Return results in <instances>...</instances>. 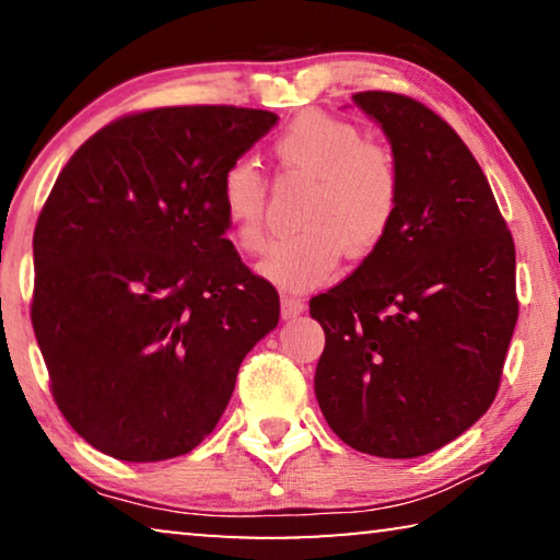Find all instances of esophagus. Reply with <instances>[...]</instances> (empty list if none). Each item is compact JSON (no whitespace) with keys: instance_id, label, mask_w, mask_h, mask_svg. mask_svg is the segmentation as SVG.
<instances>
[{"instance_id":"34e87169","label":"esophagus","mask_w":560,"mask_h":560,"mask_svg":"<svg viewBox=\"0 0 560 560\" xmlns=\"http://www.w3.org/2000/svg\"><path fill=\"white\" fill-rule=\"evenodd\" d=\"M304 310H306L304 299L291 296V294H281V317H283V319L296 317V314H302Z\"/></svg>"}]
</instances>
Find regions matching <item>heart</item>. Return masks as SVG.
<instances>
[{
    "mask_svg": "<svg viewBox=\"0 0 560 560\" xmlns=\"http://www.w3.org/2000/svg\"><path fill=\"white\" fill-rule=\"evenodd\" d=\"M273 154L283 170L314 177V187L302 231L279 238L258 264L264 279L289 291L322 287L340 273L345 254L362 261L388 241L404 202V175L388 147L365 141L352 121L314 112L283 126ZM218 202L238 248L261 254L269 185L254 160L228 164Z\"/></svg>",
    "mask_w": 560,
    "mask_h": 560,
    "instance_id": "1",
    "label": "heart"
}]
</instances>
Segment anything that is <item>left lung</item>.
<instances>
[{"label": "left lung", "instance_id": "8db88e82", "mask_svg": "<svg viewBox=\"0 0 560 560\" xmlns=\"http://www.w3.org/2000/svg\"><path fill=\"white\" fill-rule=\"evenodd\" d=\"M352 98L388 133L404 202L388 241L310 302L325 329L314 393L345 444L411 459L464 434L498 396L517 322L515 243L439 114L404 93Z\"/></svg>", "mask_w": 560, "mask_h": 560}]
</instances>
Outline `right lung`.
Here are the masks:
<instances>
[{
    "label": "right lung",
    "mask_w": 560,
    "mask_h": 560,
    "mask_svg": "<svg viewBox=\"0 0 560 560\" xmlns=\"http://www.w3.org/2000/svg\"><path fill=\"white\" fill-rule=\"evenodd\" d=\"M277 114L164 106L85 139L33 238L30 317L66 421L98 452L162 462L215 429L279 294L225 238L223 170Z\"/></svg>",
    "instance_id": "right-lung-1"
}]
</instances>
